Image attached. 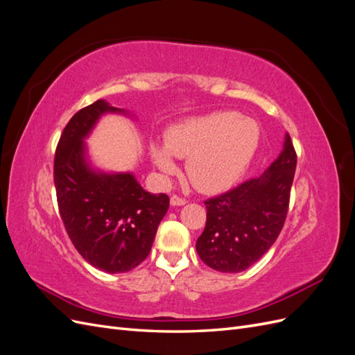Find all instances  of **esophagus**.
<instances>
[{
  "instance_id": "esophagus-1",
  "label": "esophagus",
  "mask_w": 355,
  "mask_h": 355,
  "mask_svg": "<svg viewBox=\"0 0 355 355\" xmlns=\"http://www.w3.org/2000/svg\"><path fill=\"white\" fill-rule=\"evenodd\" d=\"M170 202H171V206H184V204H187V200L179 197V196H171Z\"/></svg>"
}]
</instances>
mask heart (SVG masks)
Returning a JSON list of instances; mask_svg holds the SVG:
<instances>
[{
    "label": "heart",
    "mask_w": 355,
    "mask_h": 355,
    "mask_svg": "<svg viewBox=\"0 0 355 355\" xmlns=\"http://www.w3.org/2000/svg\"><path fill=\"white\" fill-rule=\"evenodd\" d=\"M261 144V125L237 111H216L170 127L166 146L151 145L164 175L176 173L170 153L187 159V175L198 191L214 194L232 187L249 168Z\"/></svg>",
    "instance_id": "b5f03b06"
}]
</instances>
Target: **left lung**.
I'll return each instance as SVG.
<instances>
[{"label":"left lung","instance_id":"1","mask_svg":"<svg viewBox=\"0 0 355 355\" xmlns=\"http://www.w3.org/2000/svg\"><path fill=\"white\" fill-rule=\"evenodd\" d=\"M296 158L286 135L280 157L262 176L204 201L207 220L196 244L204 263L220 272H241L270 250L284 227Z\"/></svg>","mask_w":355,"mask_h":355}]
</instances>
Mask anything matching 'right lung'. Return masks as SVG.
I'll return each mask as SVG.
<instances>
[{"label": "right lung", "mask_w": 355, "mask_h": 355, "mask_svg": "<svg viewBox=\"0 0 355 355\" xmlns=\"http://www.w3.org/2000/svg\"><path fill=\"white\" fill-rule=\"evenodd\" d=\"M105 112L123 111L99 99L71 118L56 148L53 179L75 249L94 268L116 274L146 259L170 200L149 194L130 173H96L85 163L83 139Z\"/></svg>", "instance_id": "add662e5"}]
</instances>
